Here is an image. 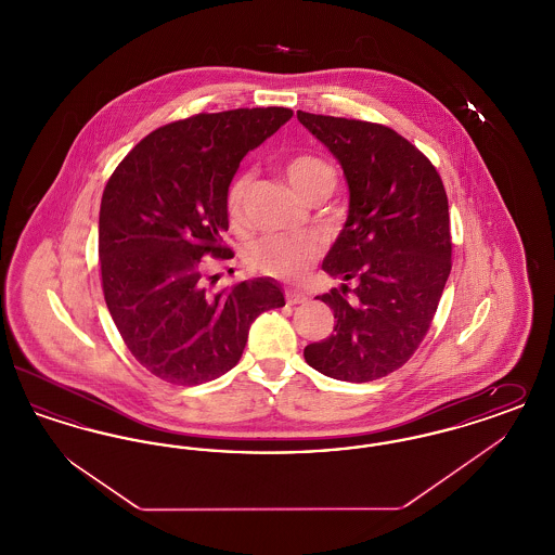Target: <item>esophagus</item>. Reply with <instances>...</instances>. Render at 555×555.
I'll list each match as a JSON object with an SVG mask.
<instances>
[{
	"instance_id": "esophagus-1",
	"label": "esophagus",
	"mask_w": 555,
	"mask_h": 555,
	"mask_svg": "<svg viewBox=\"0 0 555 555\" xmlns=\"http://www.w3.org/2000/svg\"><path fill=\"white\" fill-rule=\"evenodd\" d=\"M285 297H287V304H289V306L308 304V295H306V293H299V291H287V293H285Z\"/></svg>"
}]
</instances>
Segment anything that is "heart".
Masks as SVG:
<instances>
[{
	"label": "heart",
	"mask_w": 555,
	"mask_h": 555,
	"mask_svg": "<svg viewBox=\"0 0 555 555\" xmlns=\"http://www.w3.org/2000/svg\"><path fill=\"white\" fill-rule=\"evenodd\" d=\"M285 177L301 197L322 189L333 191L337 181L333 166L314 154H297L287 159ZM247 183V175H237L227 191V214L233 224L241 222ZM314 256L317 245L310 238L266 235L247 249V264L260 274L295 279L314 260Z\"/></svg>",
	"instance_id": "obj_1"
}]
</instances>
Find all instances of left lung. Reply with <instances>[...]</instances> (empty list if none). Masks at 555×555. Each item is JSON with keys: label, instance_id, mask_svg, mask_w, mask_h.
Here are the masks:
<instances>
[{"label": "left lung", "instance_id": "obj_1", "mask_svg": "<svg viewBox=\"0 0 555 555\" xmlns=\"http://www.w3.org/2000/svg\"><path fill=\"white\" fill-rule=\"evenodd\" d=\"M297 120L349 186L344 231L322 262L341 285L318 297L337 322L304 358L324 376L369 383L412 358L437 312L451 270L448 195L435 166L389 127L301 109Z\"/></svg>", "mask_w": 555, "mask_h": 555}]
</instances>
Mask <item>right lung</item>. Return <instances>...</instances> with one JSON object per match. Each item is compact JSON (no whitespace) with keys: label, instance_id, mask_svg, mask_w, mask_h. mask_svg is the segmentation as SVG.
<instances>
[{"label":"right lung","instance_id":"obj_1","mask_svg":"<svg viewBox=\"0 0 555 555\" xmlns=\"http://www.w3.org/2000/svg\"><path fill=\"white\" fill-rule=\"evenodd\" d=\"M291 116L289 107H238L170 122L139 141L107 181L100 208L107 310L134 360L166 383L222 376L237 364L251 322L285 306L270 276L208 291L202 258L231 256L222 235L238 162Z\"/></svg>","mask_w":555,"mask_h":555}]
</instances>
